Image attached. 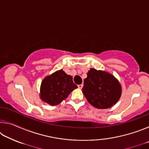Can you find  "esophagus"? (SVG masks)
<instances>
[{"label":"esophagus","instance_id":"esophagus-1","mask_svg":"<svg viewBox=\"0 0 149 149\" xmlns=\"http://www.w3.org/2000/svg\"><path fill=\"white\" fill-rule=\"evenodd\" d=\"M83 86H84V85H83V84H80V85H78V88H79V89H82V87H83Z\"/></svg>","mask_w":149,"mask_h":149}]
</instances>
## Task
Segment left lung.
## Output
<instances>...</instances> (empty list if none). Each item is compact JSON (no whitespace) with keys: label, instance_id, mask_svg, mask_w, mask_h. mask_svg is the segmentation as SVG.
Wrapping results in <instances>:
<instances>
[{"label":"left lung","instance_id":"left-lung-1","mask_svg":"<svg viewBox=\"0 0 149 149\" xmlns=\"http://www.w3.org/2000/svg\"><path fill=\"white\" fill-rule=\"evenodd\" d=\"M84 79L82 92L89 104L99 109L116 104L122 95V86L112 74L91 68Z\"/></svg>","mask_w":149,"mask_h":149}]
</instances>
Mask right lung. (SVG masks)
<instances>
[{
  "mask_svg": "<svg viewBox=\"0 0 149 149\" xmlns=\"http://www.w3.org/2000/svg\"><path fill=\"white\" fill-rule=\"evenodd\" d=\"M77 88L73 77L62 70H58L42 79L40 87V99L51 106L59 104Z\"/></svg>",
  "mask_w": 149,
  "mask_h": 149,
  "instance_id": "obj_1",
  "label": "right lung"
}]
</instances>
